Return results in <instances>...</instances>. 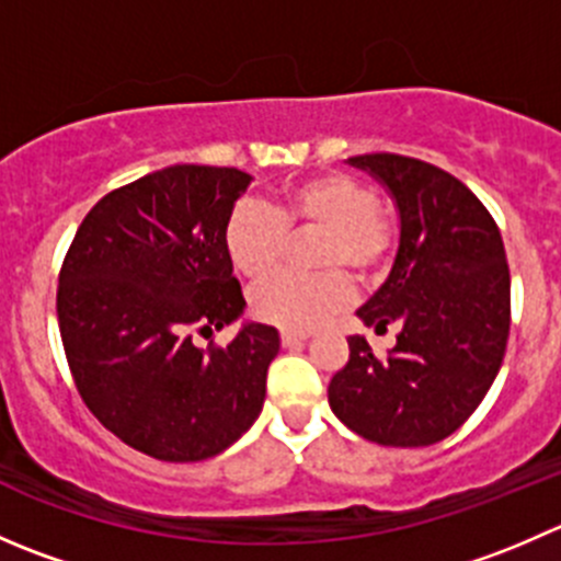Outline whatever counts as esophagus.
Listing matches in <instances>:
<instances>
[{
	"instance_id": "1",
	"label": "esophagus",
	"mask_w": 561,
	"mask_h": 561,
	"mask_svg": "<svg viewBox=\"0 0 561 561\" xmlns=\"http://www.w3.org/2000/svg\"><path fill=\"white\" fill-rule=\"evenodd\" d=\"M307 339L309 333L304 331H282V344H285V347H298V344L307 342Z\"/></svg>"
}]
</instances>
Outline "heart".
<instances>
[{
    "label": "heart",
    "instance_id": "1",
    "mask_svg": "<svg viewBox=\"0 0 561 561\" xmlns=\"http://www.w3.org/2000/svg\"><path fill=\"white\" fill-rule=\"evenodd\" d=\"M320 233L312 241L317 274H276L252 290L263 322L309 331L342 312L353 279L371 282L386 268L396 239L393 214L377 203L375 186L350 173H320L285 186L268 206L239 201L225 222V252L239 274L263 279L282 263L287 233Z\"/></svg>",
    "mask_w": 561,
    "mask_h": 561
}]
</instances>
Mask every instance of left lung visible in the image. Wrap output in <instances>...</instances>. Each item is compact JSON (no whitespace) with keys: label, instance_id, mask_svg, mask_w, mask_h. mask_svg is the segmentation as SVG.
<instances>
[{"label":"left lung","instance_id":"1","mask_svg":"<svg viewBox=\"0 0 561 561\" xmlns=\"http://www.w3.org/2000/svg\"><path fill=\"white\" fill-rule=\"evenodd\" d=\"M399 211V252L386 285L358 309L396 347L377 358L350 336L328 386L333 415L358 437L423 448L450 437L483 401L511 333V271L496 222L443 168L401 154L350 157Z\"/></svg>","mask_w":561,"mask_h":561}]
</instances>
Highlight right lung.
Segmentation results:
<instances>
[{"instance_id":"right-lung-1","label":"right lung","mask_w":561,"mask_h":561,"mask_svg":"<svg viewBox=\"0 0 561 561\" xmlns=\"http://www.w3.org/2000/svg\"><path fill=\"white\" fill-rule=\"evenodd\" d=\"M252 175L171 165L107 192L67 249L56 293L78 393L122 443L160 461L222 454L257 421L279 331L244 322L228 347L201 350L244 314L225 222Z\"/></svg>"}]
</instances>
